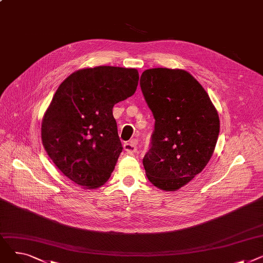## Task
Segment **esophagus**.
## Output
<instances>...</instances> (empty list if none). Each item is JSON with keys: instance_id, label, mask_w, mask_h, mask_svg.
Returning <instances> with one entry per match:
<instances>
[{"instance_id": "34e87169", "label": "esophagus", "mask_w": 263, "mask_h": 263, "mask_svg": "<svg viewBox=\"0 0 263 263\" xmlns=\"http://www.w3.org/2000/svg\"><path fill=\"white\" fill-rule=\"evenodd\" d=\"M136 145H137V140H132L128 143L123 144V149L126 150L127 153L133 154V153H135V150H136Z\"/></svg>"}]
</instances>
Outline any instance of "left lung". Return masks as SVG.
Here are the masks:
<instances>
[{"label": "left lung", "instance_id": "left-lung-1", "mask_svg": "<svg viewBox=\"0 0 263 263\" xmlns=\"http://www.w3.org/2000/svg\"><path fill=\"white\" fill-rule=\"evenodd\" d=\"M140 84L156 119L144 168L155 186L174 192L210 161L219 133L217 110L200 83L183 69H147Z\"/></svg>", "mask_w": 263, "mask_h": 263}]
</instances>
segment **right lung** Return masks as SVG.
<instances>
[{
    "label": "right lung",
    "mask_w": 263,
    "mask_h": 263,
    "mask_svg": "<svg viewBox=\"0 0 263 263\" xmlns=\"http://www.w3.org/2000/svg\"><path fill=\"white\" fill-rule=\"evenodd\" d=\"M135 68H83L59 86L41 121V142L57 167L84 189L110 177L122 151L113 106L134 95Z\"/></svg>",
    "instance_id": "right-lung-1"
}]
</instances>
